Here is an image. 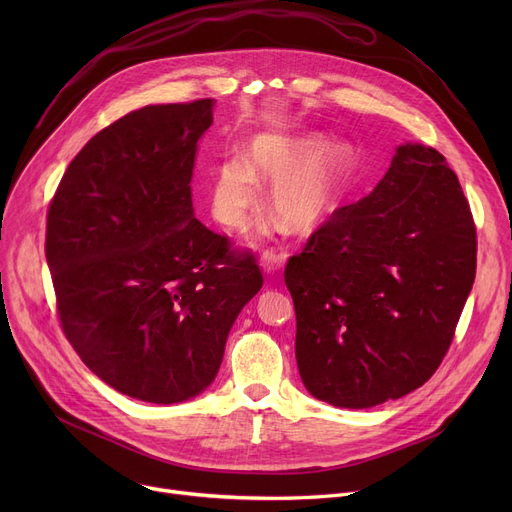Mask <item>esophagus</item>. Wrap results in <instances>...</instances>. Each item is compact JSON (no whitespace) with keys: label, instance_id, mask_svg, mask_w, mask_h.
Returning <instances> with one entry per match:
<instances>
[{"label":"esophagus","instance_id":"obj_1","mask_svg":"<svg viewBox=\"0 0 512 512\" xmlns=\"http://www.w3.org/2000/svg\"><path fill=\"white\" fill-rule=\"evenodd\" d=\"M284 261H286V253H278L276 249H265L261 253V267H263V272L270 276H274L280 270Z\"/></svg>","mask_w":512,"mask_h":512}]
</instances>
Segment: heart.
I'll return each mask as SVG.
<instances>
[{"label": "heart", "instance_id": "1", "mask_svg": "<svg viewBox=\"0 0 512 512\" xmlns=\"http://www.w3.org/2000/svg\"><path fill=\"white\" fill-rule=\"evenodd\" d=\"M324 145L319 134H259L249 159L224 157L213 168V215L232 230L247 228L261 201L259 178L274 180L270 207L292 232H309L324 222L342 193L351 153Z\"/></svg>", "mask_w": 512, "mask_h": 512}]
</instances>
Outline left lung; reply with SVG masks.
I'll return each mask as SVG.
<instances>
[{
  "instance_id": "left-lung-1",
  "label": "left lung",
  "mask_w": 512,
  "mask_h": 512,
  "mask_svg": "<svg viewBox=\"0 0 512 512\" xmlns=\"http://www.w3.org/2000/svg\"><path fill=\"white\" fill-rule=\"evenodd\" d=\"M475 267L459 178L440 151L398 147L378 186L334 211L286 263L305 388L367 409L423 386L452 344Z\"/></svg>"
}]
</instances>
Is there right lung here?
<instances>
[{
	"label": "right lung",
	"mask_w": 512,
	"mask_h": 512,
	"mask_svg": "<svg viewBox=\"0 0 512 512\" xmlns=\"http://www.w3.org/2000/svg\"><path fill=\"white\" fill-rule=\"evenodd\" d=\"M213 99L147 105L99 130L47 209L60 326L118 392L172 405L218 373L236 315L263 286L251 251L193 213L197 141Z\"/></svg>",
	"instance_id": "1"
}]
</instances>
